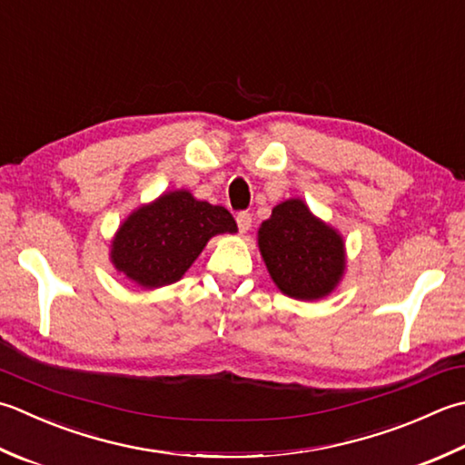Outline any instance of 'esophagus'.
Segmentation results:
<instances>
[{
  "label": "esophagus",
  "mask_w": 465,
  "mask_h": 465,
  "mask_svg": "<svg viewBox=\"0 0 465 465\" xmlns=\"http://www.w3.org/2000/svg\"><path fill=\"white\" fill-rule=\"evenodd\" d=\"M235 222H238V230L242 233H245L252 227V213L248 212H240L238 215H235Z\"/></svg>",
  "instance_id": "1"
}]
</instances>
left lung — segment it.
<instances>
[{
	"label": "left lung",
	"mask_w": 465,
	"mask_h": 465,
	"mask_svg": "<svg viewBox=\"0 0 465 465\" xmlns=\"http://www.w3.org/2000/svg\"><path fill=\"white\" fill-rule=\"evenodd\" d=\"M258 243L272 280L298 300L331 292L344 270V243L332 227L318 222L300 199L274 207L260 227Z\"/></svg>",
	"instance_id": "8db88e82"
}]
</instances>
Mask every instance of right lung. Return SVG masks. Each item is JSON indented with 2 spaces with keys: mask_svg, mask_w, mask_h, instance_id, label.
Here are the masks:
<instances>
[{
  "mask_svg": "<svg viewBox=\"0 0 465 465\" xmlns=\"http://www.w3.org/2000/svg\"><path fill=\"white\" fill-rule=\"evenodd\" d=\"M238 232L222 205L197 202L189 191H173L136 209L113 242L118 272L144 288L177 282L215 233Z\"/></svg>",
  "mask_w": 465,
  "mask_h": 465,
  "instance_id": "obj_1",
  "label": "right lung"
}]
</instances>
